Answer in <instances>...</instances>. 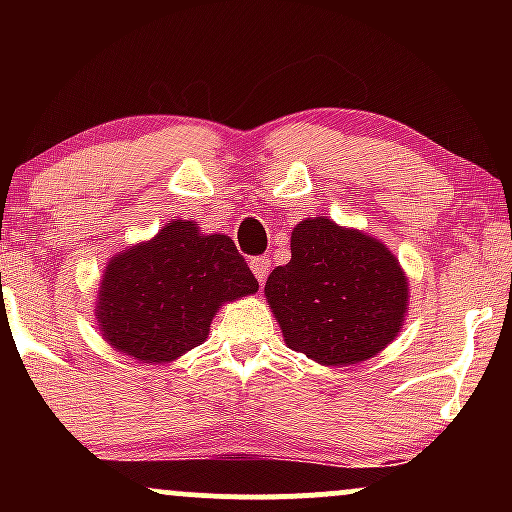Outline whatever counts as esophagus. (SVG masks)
Returning <instances> with one entry per match:
<instances>
[{
    "instance_id": "34e87169",
    "label": "esophagus",
    "mask_w": 512,
    "mask_h": 512,
    "mask_svg": "<svg viewBox=\"0 0 512 512\" xmlns=\"http://www.w3.org/2000/svg\"><path fill=\"white\" fill-rule=\"evenodd\" d=\"M250 269L252 274H255V279L260 281V284H264V279H267L269 274V260H264V257H252Z\"/></svg>"
}]
</instances>
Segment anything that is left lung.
I'll list each match as a JSON object with an SVG mask.
<instances>
[{"label":"left lung","mask_w":512,"mask_h":512,"mask_svg":"<svg viewBox=\"0 0 512 512\" xmlns=\"http://www.w3.org/2000/svg\"><path fill=\"white\" fill-rule=\"evenodd\" d=\"M289 349L322 366L373 358L402 330L409 281L380 240L327 216L291 233V262L264 284Z\"/></svg>","instance_id":"8db88e82"}]
</instances>
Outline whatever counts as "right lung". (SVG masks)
<instances>
[{"instance_id": "add662e5", "label": "right lung", "mask_w": 512, "mask_h": 512, "mask_svg": "<svg viewBox=\"0 0 512 512\" xmlns=\"http://www.w3.org/2000/svg\"><path fill=\"white\" fill-rule=\"evenodd\" d=\"M257 289L231 238L173 219L108 262L96 301L98 330L120 354L170 363L207 339L219 305Z\"/></svg>"}]
</instances>
